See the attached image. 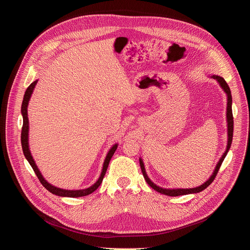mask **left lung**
Listing matches in <instances>:
<instances>
[{
  "instance_id": "8db88e82",
  "label": "left lung",
  "mask_w": 250,
  "mask_h": 250,
  "mask_svg": "<svg viewBox=\"0 0 250 250\" xmlns=\"http://www.w3.org/2000/svg\"><path fill=\"white\" fill-rule=\"evenodd\" d=\"M210 78L216 79L217 82L219 83L220 87L224 90V92L227 95V126H228V142H227V148L225 150V152L223 153V155L221 156L220 160L218 161L215 169H213L211 175L209 176L208 179L204 182L202 185L195 187V188H163L160 187L158 185H156L154 182H152L150 180V178L147 176V173L146 171V167H145V163L144 160L141 158H139V164H140V168L142 171V174H144V177L146 181L147 182V184L154 189L155 191H157L160 194L166 195V196H171V197H176V196H182V195H189V194H197L202 192L203 190H205L208 185H210V183L215 179L216 175L218 174V171L225 159V157L227 156L230 146H231V141H232V134H233V118H232V109H231V104H232V99H231V93H230V89L229 87V85L227 84V82L225 81L224 78H222L221 76L218 75H208Z\"/></svg>"
}]
</instances>
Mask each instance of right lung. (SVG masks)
I'll use <instances>...</instances> for the list:
<instances>
[{"label": "right lung", "instance_id": "obj_1", "mask_svg": "<svg viewBox=\"0 0 250 250\" xmlns=\"http://www.w3.org/2000/svg\"><path fill=\"white\" fill-rule=\"evenodd\" d=\"M39 80H35L34 82H32L28 88L26 89L24 96H23V100H22V104H21V116H22V120H23V124H22V128H21V146H22V151L23 154L26 158V160L28 161V163L30 164V166L32 167L34 173L37 174L38 178L40 179L41 183L43 185V187L48 190L50 193L59 196V197H69V198H78V197H84L87 196L91 193H93L94 191H96L99 186L101 185V183L103 182L104 176L106 172V169H108L109 163L111 158L113 157L115 151L118 148V144H115L109 150L108 154H106L104 160V164H103V169L101 172V175L99 177V179L96 181V183H94L92 186H90L89 188L86 189H80V190H66V189H61L58 187L53 186L52 184L48 183L44 177L42 176V172L40 171L38 165L35 164V161L31 155V152L29 150V145H28V130H29V122H28V118H27V106H28V103L30 100V97L33 93V90L35 88V85L38 84Z\"/></svg>", "mask_w": 250, "mask_h": 250}]
</instances>
